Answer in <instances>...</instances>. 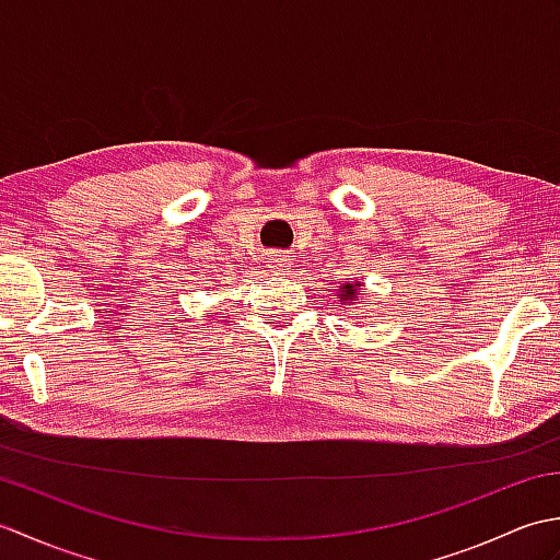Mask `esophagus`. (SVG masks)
I'll return each instance as SVG.
<instances>
[{
	"label": "esophagus",
	"mask_w": 560,
	"mask_h": 560,
	"mask_svg": "<svg viewBox=\"0 0 560 560\" xmlns=\"http://www.w3.org/2000/svg\"><path fill=\"white\" fill-rule=\"evenodd\" d=\"M291 267V259L287 257V255H271L269 257V271H273V273H283Z\"/></svg>",
	"instance_id": "1"
}]
</instances>
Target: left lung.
Masks as SVG:
<instances>
[{
    "mask_svg": "<svg viewBox=\"0 0 560 560\" xmlns=\"http://www.w3.org/2000/svg\"><path fill=\"white\" fill-rule=\"evenodd\" d=\"M361 289H363V281H347V283H341V287L337 289L339 303H341V305H353V301H363V299H361Z\"/></svg>",
    "mask_w": 560,
    "mask_h": 560,
    "instance_id": "left-lung-1",
    "label": "left lung"
}]
</instances>
